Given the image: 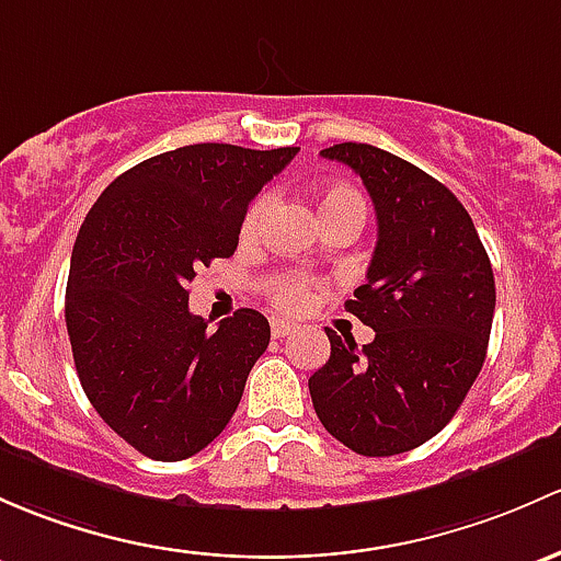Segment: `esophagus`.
Returning <instances> with one entry per match:
<instances>
[{
    "instance_id": "34e87169",
    "label": "esophagus",
    "mask_w": 561,
    "mask_h": 561,
    "mask_svg": "<svg viewBox=\"0 0 561 561\" xmlns=\"http://www.w3.org/2000/svg\"><path fill=\"white\" fill-rule=\"evenodd\" d=\"M298 330V325H293V322L287 320H271V335L274 339H285V335H293Z\"/></svg>"
}]
</instances>
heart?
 Returning a JSON list of instances; mask_svg holds the SVG:
<instances>
[{"label": "heart", "instance_id": "obj_1", "mask_svg": "<svg viewBox=\"0 0 561 561\" xmlns=\"http://www.w3.org/2000/svg\"><path fill=\"white\" fill-rule=\"evenodd\" d=\"M271 204H274L271 193H261V196L250 204L244 220H241V239L252 241L261 233L265 217H268L271 211ZM339 215L365 217V202L355 187L328 185L325 191L320 193V220H330V217ZM268 298L285 311L304 309V306L309 304V279L300 274H279L268 285Z\"/></svg>", "mask_w": 561, "mask_h": 561}]
</instances>
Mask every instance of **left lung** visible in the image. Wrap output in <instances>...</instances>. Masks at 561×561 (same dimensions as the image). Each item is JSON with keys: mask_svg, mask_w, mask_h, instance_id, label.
<instances>
[{"mask_svg": "<svg viewBox=\"0 0 561 561\" xmlns=\"http://www.w3.org/2000/svg\"><path fill=\"white\" fill-rule=\"evenodd\" d=\"M322 158L359 174L379 222L368 279L346 311L370 344L328 328L330 359L309 379L317 416L363 457L422 446L449 424L486 357L494 274L468 209L435 176L374 145Z\"/></svg>", "mask_w": 561, "mask_h": 561, "instance_id": "8db88e82", "label": "left lung"}]
</instances>
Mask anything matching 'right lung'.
I'll return each instance as SVG.
<instances>
[{"instance_id":"1","label":"right lung","mask_w":561,"mask_h":561,"mask_svg":"<svg viewBox=\"0 0 561 561\" xmlns=\"http://www.w3.org/2000/svg\"><path fill=\"white\" fill-rule=\"evenodd\" d=\"M296 152L176 147L123 172L82 220L64 304L75 368L99 416L145 457H193L239 409L268 320L239 309L206 330L187 287L233 255L247 206Z\"/></svg>"}]
</instances>
